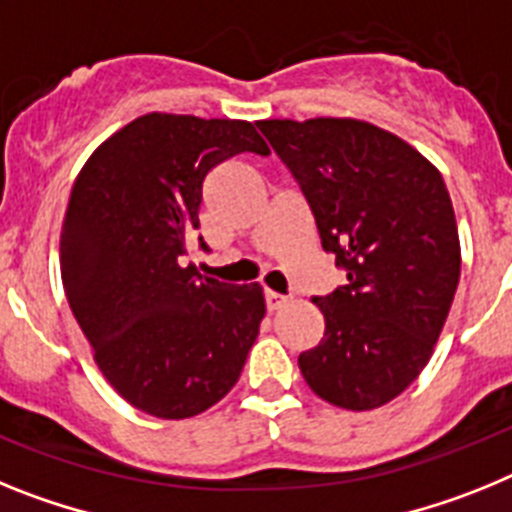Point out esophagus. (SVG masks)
<instances>
[{"label":"esophagus","instance_id":"1","mask_svg":"<svg viewBox=\"0 0 512 512\" xmlns=\"http://www.w3.org/2000/svg\"><path fill=\"white\" fill-rule=\"evenodd\" d=\"M265 304H268V311H278L288 304V296L275 291H265Z\"/></svg>","mask_w":512,"mask_h":512}]
</instances>
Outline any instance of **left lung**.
<instances>
[{
    "mask_svg": "<svg viewBox=\"0 0 512 512\" xmlns=\"http://www.w3.org/2000/svg\"><path fill=\"white\" fill-rule=\"evenodd\" d=\"M299 182L324 252L348 281L314 296L324 337L299 355L311 391L376 410L428 366L459 286L461 247L441 172L394 133L353 118L260 121Z\"/></svg>",
    "mask_w": 512,
    "mask_h": 512,
    "instance_id": "obj_1",
    "label": "left lung"
}]
</instances>
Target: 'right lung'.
<instances>
[{
    "mask_svg": "<svg viewBox=\"0 0 512 512\" xmlns=\"http://www.w3.org/2000/svg\"><path fill=\"white\" fill-rule=\"evenodd\" d=\"M242 151L270 154L252 123L149 113L97 146L71 188L66 299L102 376L146 415L185 420L224 399L260 332L257 283L231 286L185 265L203 182Z\"/></svg>",
    "mask_w": 512,
    "mask_h": 512,
    "instance_id": "obj_1",
    "label": "right lung"
}]
</instances>
